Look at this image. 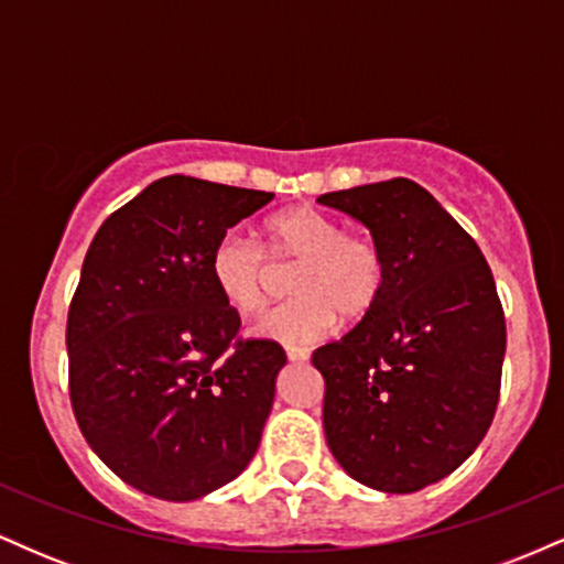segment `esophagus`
Returning a JSON list of instances; mask_svg holds the SVG:
<instances>
[{"label": "esophagus", "mask_w": 564, "mask_h": 564, "mask_svg": "<svg viewBox=\"0 0 564 564\" xmlns=\"http://www.w3.org/2000/svg\"><path fill=\"white\" fill-rule=\"evenodd\" d=\"M286 358L291 364H307L310 352L304 347H286Z\"/></svg>", "instance_id": "esophagus-1"}]
</instances>
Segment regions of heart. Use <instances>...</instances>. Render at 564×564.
<instances>
[{"instance_id": "heart-1", "label": "heart", "mask_w": 564, "mask_h": 564, "mask_svg": "<svg viewBox=\"0 0 564 564\" xmlns=\"http://www.w3.org/2000/svg\"><path fill=\"white\" fill-rule=\"evenodd\" d=\"M275 270H291L294 300L264 315L254 334L286 345L318 341L339 318H368L390 275L384 249L371 236L345 230L339 219L307 204L264 219L262 243L225 232L209 251L212 286L243 318L268 307Z\"/></svg>"}]
</instances>
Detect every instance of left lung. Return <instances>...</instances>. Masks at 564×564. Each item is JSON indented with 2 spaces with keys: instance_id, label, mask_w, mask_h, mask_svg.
<instances>
[{
  "instance_id": "left-lung-1",
  "label": "left lung",
  "mask_w": 564,
  "mask_h": 564,
  "mask_svg": "<svg viewBox=\"0 0 564 564\" xmlns=\"http://www.w3.org/2000/svg\"><path fill=\"white\" fill-rule=\"evenodd\" d=\"M387 254L381 302L313 352L323 426L349 477L413 494L462 467L501 392L507 321L480 246L413 180L323 193Z\"/></svg>"
}]
</instances>
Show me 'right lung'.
I'll return each mask as SVG.
<instances>
[{"label":"right lung","instance_id":"obj_1","mask_svg":"<svg viewBox=\"0 0 564 564\" xmlns=\"http://www.w3.org/2000/svg\"><path fill=\"white\" fill-rule=\"evenodd\" d=\"M273 193L161 177L97 230L68 307V394L100 462L132 488L193 501L260 445L286 352L243 339L209 251Z\"/></svg>","mask_w":564,"mask_h":564}]
</instances>
